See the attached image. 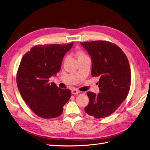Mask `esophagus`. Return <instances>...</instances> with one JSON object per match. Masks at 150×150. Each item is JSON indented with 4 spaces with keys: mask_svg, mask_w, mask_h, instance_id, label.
Listing matches in <instances>:
<instances>
[{
    "mask_svg": "<svg viewBox=\"0 0 150 150\" xmlns=\"http://www.w3.org/2000/svg\"><path fill=\"white\" fill-rule=\"evenodd\" d=\"M71 93L72 94H78L79 93H80V92L76 89H72L71 91Z\"/></svg>",
    "mask_w": 150,
    "mask_h": 150,
    "instance_id": "esophagus-1",
    "label": "esophagus"
}]
</instances>
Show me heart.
I'll list each match as a JSON object with an SVG mask.
<instances>
[{"instance_id": "b5f03b06", "label": "heart", "mask_w": 150, "mask_h": 150, "mask_svg": "<svg viewBox=\"0 0 150 150\" xmlns=\"http://www.w3.org/2000/svg\"><path fill=\"white\" fill-rule=\"evenodd\" d=\"M77 54H78V58H82V57H85V56H86L84 54V53L82 51H78Z\"/></svg>"}]
</instances>
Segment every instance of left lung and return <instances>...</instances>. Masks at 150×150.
I'll return each instance as SVG.
<instances>
[{"label":"left lung","instance_id":"left-lung-1","mask_svg":"<svg viewBox=\"0 0 150 150\" xmlns=\"http://www.w3.org/2000/svg\"><path fill=\"white\" fill-rule=\"evenodd\" d=\"M92 59V76L99 78V93L88 92L85 111L94 118L106 117L125 100L131 85V71L126 56L117 45L107 41L81 42Z\"/></svg>","mask_w":150,"mask_h":150}]
</instances>
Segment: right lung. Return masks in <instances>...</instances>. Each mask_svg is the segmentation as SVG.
I'll return each mask as SVG.
<instances>
[{
    "instance_id": "1",
    "label": "right lung",
    "mask_w": 150,
    "mask_h": 150,
    "mask_svg": "<svg viewBox=\"0 0 150 150\" xmlns=\"http://www.w3.org/2000/svg\"><path fill=\"white\" fill-rule=\"evenodd\" d=\"M69 44L38 45L23 56L16 75V83L22 98L40 117L54 118L60 115L63 107L71 96L69 89H61L49 78L60 71Z\"/></svg>"
}]
</instances>
